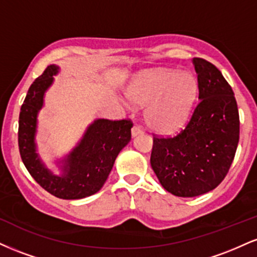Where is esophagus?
<instances>
[{"label": "esophagus", "mask_w": 257, "mask_h": 257, "mask_svg": "<svg viewBox=\"0 0 257 257\" xmlns=\"http://www.w3.org/2000/svg\"><path fill=\"white\" fill-rule=\"evenodd\" d=\"M141 133H143V128H141L140 125H134L132 128V135H133V137H137V135L141 134Z\"/></svg>", "instance_id": "1"}]
</instances>
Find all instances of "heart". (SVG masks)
Wrapping results in <instances>:
<instances>
[{
	"mask_svg": "<svg viewBox=\"0 0 257 257\" xmlns=\"http://www.w3.org/2000/svg\"><path fill=\"white\" fill-rule=\"evenodd\" d=\"M196 94L197 81L193 75L174 70L144 73L126 90L132 104L147 106V125L163 134L176 132L185 124Z\"/></svg>",
	"mask_w": 257,
	"mask_h": 257,
	"instance_id": "heart-1",
	"label": "heart"
}]
</instances>
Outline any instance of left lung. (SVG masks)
Instances as JSON below:
<instances>
[{"mask_svg": "<svg viewBox=\"0 0 257 257\" xmlns=\"http://www.w3.org/2000/svg\"><path fill=\"white\" fill-rule=\"evenodd\" d=\"M192 63L198 104L179 134L153 138L151 167L174 196L197 197L213 191L228 173L239 141V113L231 85L215 65Z\"/></svg>", "mask_w": 257, "mask_h": 257, "instance_id": "left-lung-1", "label": "left lung"}]
</instances>
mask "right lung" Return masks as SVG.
Listing matches in <instances>:
<instances>
[{
	"instance_id": "right-lung-1",
	"label": "right lung",
	"mask_w": 257,
	"mask_h": 257,
	"mask_svg": "<svg viewBox=\"0 0 257 257\" xmlns=\"http://www.w3.org/2000/svg\"><path fill=\"white\" fill-rule=\"evenodd\" d=\"M58 72L57 65H49L29 88L19 114V151L28 172L47 192L61 199H81L104 186L117 156L131 141L133 123L129 119L94 120L72 151L57 162L61 174L55 175L38 157L35 138L44 94Z\"/></svg>"
}]
</instances>
